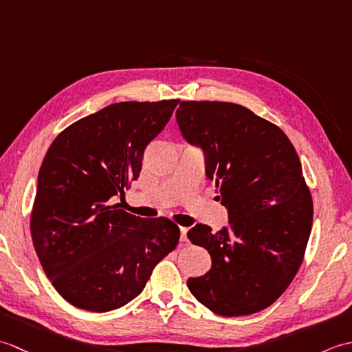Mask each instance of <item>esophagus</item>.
Returning <instances> with one entry per match:
<instances>
[{"label": "esophagus", "instance_id": "obj_1", "mask_svg": "<svg viewBox=\"0 0 352 352\" xmlns=\"http://www.w3.org/2000/svg\"><path fill=\"white\" fill-rule=\"evenodd\" d=\"M188 231H189V228L180 227V237H182V242H188Z\"/></svg>", "mask_w": 352, "mask_h": 352}]
</instances>
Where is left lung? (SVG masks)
Returning <instances> with one entry per match:
<instances>
[{
    "label": "left lung",
    "mask_w": 352,
    "mask_h": 352,
    "mask_svg": "<svg viewBox=\"0 0 352 352\" xmlns=\"http://www.w3.org/2000/svg\"><path fill=\"white\" fill-rule=\"evenodd\" d=\"M177 122L186 140L204 148L206 174L230 218L228 230H189L212 267L188 287L216 315L265 310L295 278L311 231L313 199L300 157L280 126L241 104L182 101Z\"/></svg>",
    "instance_id": "left-lung-1"
}]
</instances>
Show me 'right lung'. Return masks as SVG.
Listing matches in <instances>:
<instances>
[{
    "mask_svg": "<svg viewBox=\"0 0 352 352\" xmlns=\"http://www.w3.org/2000/svg\"><path fill=\"white\" fill-rule=\"evenodd\" d=\"M178 102L110 104L66 126L48 148L30 231L52 286L78 309L109 311L130 302L180 241L170 219H142L115 204Z\"/></svg>",
    "mask_w": 352,
    "mask_h": 352,
    "instance_id": "1",
    "label": "right lung"
}]
</instances>
